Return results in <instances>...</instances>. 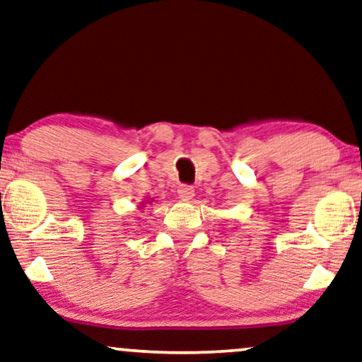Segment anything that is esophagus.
Masks as SVG:
<instances>
[{
	"mask_svg": "<svg viewBox=\"0 0 362 362\" xmlns=\"http://www.w3.org/2000/svg\"><path fill=\"white\" fill-rule=\"evenodd\" d=\"M177 194H178V199H180V200L189 202V200L194 199L195 190H194V187H190V185H180L177 189Z\"/></svg>",
	"mask_w": 362,
	"mask_h": 362,
	"instance_id": "obj_1",
	"label": "esophagus"
}]
</instances>
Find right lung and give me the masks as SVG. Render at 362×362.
Instances as JSON below:
<instances>
[{"instance_id": "add662e5", "label": "right lung", "mask_w": 362, "mask_h": 362, "mask_svg": "<svg viewBox=\"0 0 362 362\" xmlns=\"http://www.w3.org/2000/svg\"><path fill=\"white\" fill-rule=\"evenodd\" d=\"M148 202H152V200H151V199H148L147 202H144V204H148ZM144 204H142V205H144Z\"/></svg>"}]
</instances>
